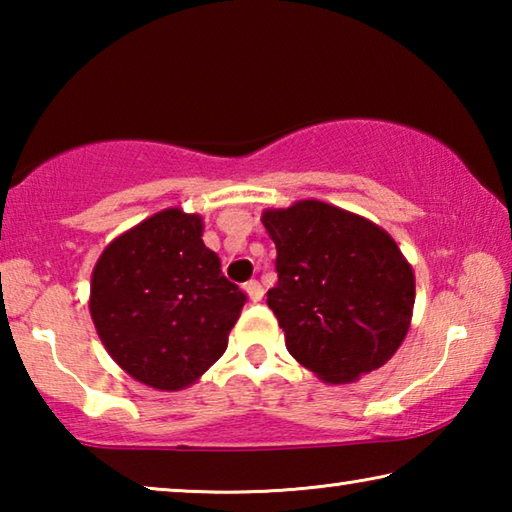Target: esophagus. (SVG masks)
I'll list each match as a JSON object with an SVG mask.
<instances>
[{"mask_svg":"<svg viewBox=\"0 0 512 512\" xmlns=\"http://www.w3.org/2000/svg\"><path fill=\"white\" fill-rule=\"evenodd\" d=\"M244 291L248 293V298L253 300V302H259V300L264 298V289H262V284H259L257 280L246 282V284H244Z\"/></svg>","mask_w":512,"mask_h":512,"instance_id":"esophagus-1","label":"esophagus"}]
</instances>
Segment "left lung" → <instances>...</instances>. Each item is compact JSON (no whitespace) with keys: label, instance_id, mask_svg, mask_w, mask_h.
I'll list each match as a JSON object with an SVG mask.
<instances>
[{"label":"left lung","instance_id":"left-lung-1","mask_svg":"<svg viewBox=\"0 0 512 512\" xmlns=\"http://www.w3.org/2000/svg\"><path fill=\"white\" fill-rule=\"evenodd\" d=\"M277 284L268 307L291 357L327 384L384 366L406 339L415 302L409 259L366 216L316 198L268 207Z\"/></svg>","mask_w":512,"mask_h":512}]
</instances>
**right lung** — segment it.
Wrapping results in <instances>:
<instances>
[{"label": "right lung", "instance_id": "1", "mask_svg": "<svg viewBox=\"0 0 512 512\" xmlns=\"http://www.w3.org/2000/svg\"><path fill=\"white\" fill-rule=\"evenodd\" d=\"M203 216L167 207L103 248L90 316L103 348L155 391H183L221 359L246 296L203 244Z\"/></svg>", "mask_w": 512, "mask_h": 512}]
</instances>
